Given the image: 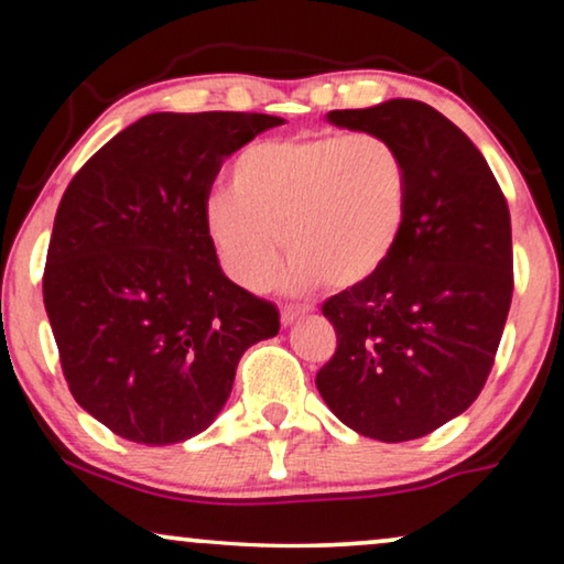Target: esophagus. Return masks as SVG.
Listing matches in <instances>:
<instances>
[{
    "instance_id": "34e87169",
    "label": "esophagus",
    "mask_w": 564,
    "mask_h": 564,
    "mask_svg": "<svg viewBox=\"0 0 564 564\" xmlns=\"http://www.w3.org/2000/svg\"><path fill=\"white\" fill-rule=\"evenodd\" d=\"M311 311H313L311 305H284L282 307V326H292V323L305 318Z\"/></svg>"
}]
</instances>
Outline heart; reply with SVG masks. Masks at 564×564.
<instances>
[{
  "label": "heart",
  "mask_w": 564,
  "mask_h": 564,
  "mask_svg": "<svg viewBox=\"0 0 564 564\" xmlns=\"http://www.w3.org/2000/svg\"><path fill=\"white\" fill-rule=\"evenodd\" d=\"M411 169L390 138L313 133L246 149L230 195L205 205V230L223 269L264 292L280 269V234L295 290L326 280L357 288L390 264L408 226Z\"/></svg>",
  "instance_id": "1"
}]
</instances>
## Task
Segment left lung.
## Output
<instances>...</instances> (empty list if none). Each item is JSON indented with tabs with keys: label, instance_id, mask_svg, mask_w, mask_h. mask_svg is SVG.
I'll return each mask as SVG.
<instances>
[{
	"label": "left lung",
	"instance_id": "obj_1",
	"mask_svg": "<svg viewBox=\"0 0 564 564\" xmlns=\"http://www.w3.org/2000/svg\"><path fill=\"white\" fill-rule=\"evenodd\" d=\"M328 120L403 151L411 210L390 264L323 303L338 344L315 384L357 434L411 442L465 413L488 382L513 295L511 213L477 145L426 102Z\"/></svg>",
	"mask_w": 564,
	"mask_h": 564
}]
</instances>
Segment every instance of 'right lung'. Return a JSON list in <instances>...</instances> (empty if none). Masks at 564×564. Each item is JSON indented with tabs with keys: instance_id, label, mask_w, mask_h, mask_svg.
<instances>
[{
	"instance_id": "right-lung-1",
	"label": "right lung",
	"mask_w": 564,
	"mask_h": 564,
	"mask_svg": "<svg viewBox=\"0 0 564 564\" xmlns=\"http://www.w3.org/2000/svg\"><path fill=\"white\" fill-rule=\"evenodd\" d=\"M261 112H156L74 174L53 220L43 303L68 390L112 434L180 444L215 421L238 359L280 330L272 303L223 274L205 205Z\"/></svg>"
}]
</instances>
